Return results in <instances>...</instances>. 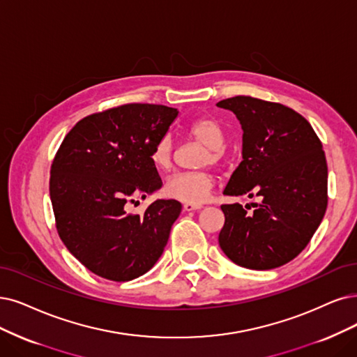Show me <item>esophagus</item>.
<instances>
[{
    "label": "esophagus",
    "mask_w": 357,
    "mask_h": 357,
    "mask_svg": "<svg viewBox=\"0 0 357 357\" xmlns=\"http://www.w3.org/2000/svg\"><path fill=\"white\" fill-rule=\"evenodd\" d=\"M203 206L200 204H183V210L185 212H195V210H202Z\"/></svg>",
    "instance_id": "34e87169"
}]
</instances>
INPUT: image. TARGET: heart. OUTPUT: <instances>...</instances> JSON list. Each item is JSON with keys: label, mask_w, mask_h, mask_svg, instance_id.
I'll list each match as a JSON object with an SVG mask.
<instances>
[{"label": "heart", "mask_w": 357, "mask_h": 357, "mask_svg": "<svg viewBox=\"0 0 357 357\" xmlns=\"http://www.w3.org/2000/svg\"><path fill=\"white\" fill-rule=\"evenodd\" d=\"M187 134L207 147L202 165L219 163L223 158V130L222 126L212 117H200L187 126ZM174 153V141L170 135H165L154 145L151 151V162L158 169H169ZM215 185L212 174L207 170L181 172L166 179L165 192L170 199L179 200L187 204L204 203Z\"/></svg>", "instance_id": "obj_1"}]
</instances>
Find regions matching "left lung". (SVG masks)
I'll use <instances>...</instances> for the list:
<instances>
[{
    "label": "left lung",
    "instance_id": "1",
    "mask_svg": "<svg viewBox=\"0 0 357 357\" xmlns=\"http://www.w3.org/2000/svg\"><path fill=\"white\" fill-rule=\"evenodd\" d=\"M243 129V162L225 195L260 197L253 213L222 204L219 245L238 266L268 271L297 257L321 225L328 204L322 144L305 117L278 102L236 96L219 101Z\"/></svg>",
    "mask_w": 357,
    "mask_h": 357
}]
</instances>
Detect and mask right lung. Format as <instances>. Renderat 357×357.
<instances>
[{"label": "right lung", "mask_w": 357, "mask_h": 357, "mask_svg": "<svg viewBox=\"0 0 357 357\" xmlns=\"http://www.w3.org/2000/svg\"><path fill=\"white\" fill-rule=\"evenodd\" d=\"M178 113L158 104H125L86 116L54 157L50 199L59 235L101 278L135 280L163 255L181 203L155 200L141 216L129 215L126 204L162 188L151 151Z\"/></svg>", "instance_id": "1"}]
</instances>
